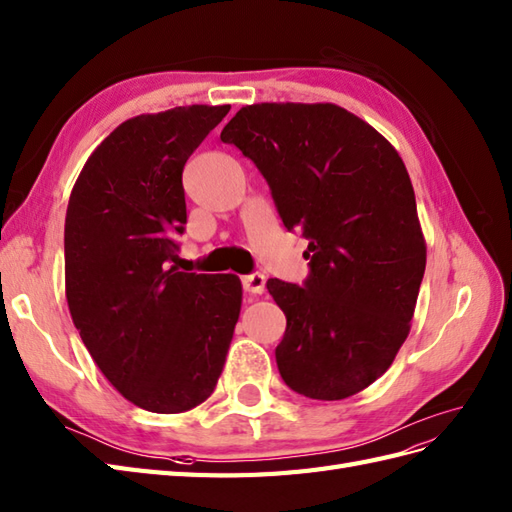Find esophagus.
<instances>
[{"label":"esophagus","mask_w":512,"mask_h":512,"mask_svg":"<svg viewBox=\"0 0 512 512\" xmlns=\"http://www.w3.org/2000/svg\"><path fill=\"white\" fill-rule=\"evenodd\" d=\"M265 282L267 278L263 273H249V276H243V289L252 295L265 293Z\"/></svg>","instance_id":"esophagus-1"}]
</instances>
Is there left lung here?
Listing matches in <instances>:
<instances>
[{
  "instance_id": "8db88e82",
  "label": "left lung",
  "mask_w": 512,
  "mask_h": 512,
  "mask_svg": "<svg viewBox=\"0 0 512 512\" xmlns=\"http://www.w3.org/2000/svg\"><path fill=\"white\" fill-rule=\"evenodd\" d=\"M267 180L286 230L308 239L304 286L269 280L286 315L282 380L310 400H345L391 367L410 332L426 239L404 160L336 104L265 102L221 130Z\"/></svg>"
}]
</instances>
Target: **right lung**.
Segmentation results:
<instances>
[{
	"instance_id": "obj_1",
	"label": "right lung",
	"mask_w": 512,
	"mask_h": 512,
	"mask_svg": "<svg viewBox=\"0 0 512 512\" xmlns=\"http://www.w3.org/2000/svg\"><path fill=\"white\" fill-rule=\"evenodd\" d=\"M230 106H178L123 121L84 162L65 219V293L106 380L149 413L208 400L226 365L243 286L184 273L182 169Z\"/></svg>"
}]
</instances>
